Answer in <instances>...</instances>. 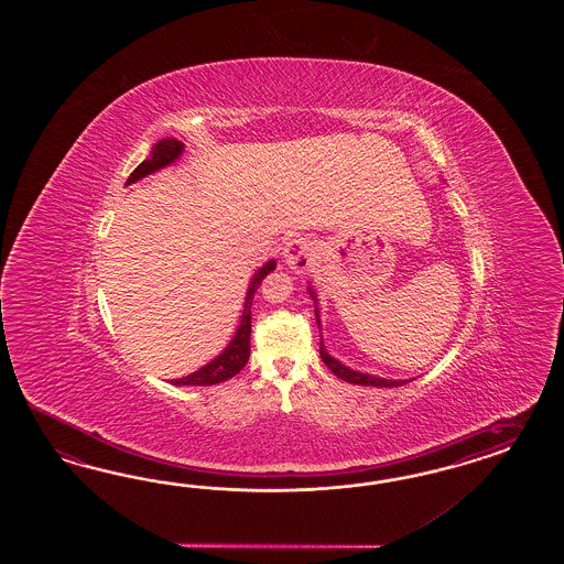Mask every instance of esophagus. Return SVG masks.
I'll return each instance as SVG.
<instances>
[{
    "mask_svg": "<svg viewBox=\"0 0 564 564\" xmlns=\"http://www.w3.org/2000/svg\"><path fill=\"white\" fill-rule=\"evenodd\" d=\"M314 254H316V246L314 241H310L306 238H293L288 241L285 250H283V257L285 262L290 264V269L297 271V273H304L312 264H314Z\"/></svg>",
    "mask_w": 564,
    "mask_h": 564,
    "instance_id": "34e87169",
    "label": "esophagus"
}]
</instances>
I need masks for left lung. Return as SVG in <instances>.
I'll return each mask as SVG.
<instances>
[{
  "mask_svg": "<svg viewBox=\"0 0 564 564\" xmlns=\"http://www.w3.org/2000/svg\"><path fill=\"white\" fill-rule=\"evenodd\" d=\"M307 290H310L312 300L316 302V295H314L312 288H307ZM314 312H316V323L321 326V314H318V307H316ZM321 358H323V361L326 364V368H328L333 375L339 376L341 380L349 382V384H361V387H389V389H391V387H401V384H408V382H410V380H387V378H378V376L356 372V370H351V368L343 366L341 361H337L333 356H328V351H326L323 343H321ZM411 380H413V378H411Z\"/></svg>",
  "mask_w": 564,
  "mask_h": 564,
  "instance_id": "left-lung-1",
  "label": "left lung"
}]
</instances>
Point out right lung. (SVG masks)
Segmentation results:
<instances>
[{"label": "right lung", "mask_w": 564, "mask_h": 564, "mask_svg": "<svg viewBox=\"0 0 564 564\" xmlns=\"http://www.w3.org/2000/svg\"><path fill=\"white\" fill-rule=\"evenodd\" d=\"M182 153H184V142H180L175 138L159 140L154 144L153 151H151V156L144 159L137 170L130 173L126 186H130V184H134L138 180L151 175L154 171L163 170V167H167L171 163H175ZM274 267H276V262L269 260L252 276L250 288H248V293H246L243 314H241L238 330H236L231 343L223 349L221 356H217L213 361H208L206 366H203L200 370H196V372H192L189 376L171 380V384H175V387H210V384H219V382L234 378L248 364V358H250V330H252V300H254V293L260 288L262 279L271 273V271H274Z\"/></svg>", "instance_id": "1"}]
</instances>
